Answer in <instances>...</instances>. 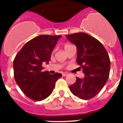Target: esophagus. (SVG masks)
Segmentation results:
<instances>
[{
  "instance_id": "34e87169",
  "label": "esophagus",
  "mask_w": 123,
  "mask_h": 123,
  "mask_svg": "<svg viewBox=\"0 0 123 123\" xmlns=\"http://www.w3.org/2000/svg\"><path fill=\"white\" fill-rule=\"evenodd\" d=\"M68 73H62V76H66L67 75H68Z\"/></svg>"
}]
</instances>
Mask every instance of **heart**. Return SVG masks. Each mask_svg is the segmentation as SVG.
<instances>
[{"instance_id": "1", "label": "heart", "mask_w": 123, "mask_h": 123, "mask_svg": "<svg viewBox=\"0 0 123 123\" xmlns=\"http://www.w3.org/2000/svg\"><path fill=\"white\" fill-rule=\"evenodd\" d=\"M70 46H71V45H70V44H66L64 46V49H66V48H67L68 47H69Z\"/></svg>"}]
</instances>
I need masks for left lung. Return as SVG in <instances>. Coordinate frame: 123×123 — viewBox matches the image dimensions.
Wrapping results in <instances>:
<instances>
[{"label":"left lung","instance_id":"1","mask_svg":"<svg viewBox=\"0 0 123 123\" xmlns=\"http://www.w3.org/2000/svg\"><path fill=\"white\" fill-rule=\"evenodd\" d=\"M66 37L77 47L76 61L85 75L83 79L76 78L75 83L69 86L70 91L82 99L92 98L101 91L109 78V55L103 44L87 34L75 33L66 35Z\"/></svg>","mask_w":123,"mask_h":123}]
</instances>
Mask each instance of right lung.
<instances>
[{"mask_svg":"<svg viewBox=\"0 0 123 123\" xmlns=\"http://www.w3.org/2000/svg\"><path fill=\"white\" fill-rule=\"evenodd\" d=\"M61 36L41 35L25 44L13 64L14 78L21 91L31 99L40 101L53 91L60 73L44 71L42 64L49 63L51 54Z\"/></svg>","mask_w":123,"mask_h":123,"instance_id":"right-lung-1","label":"right lung"}]
</instances>
